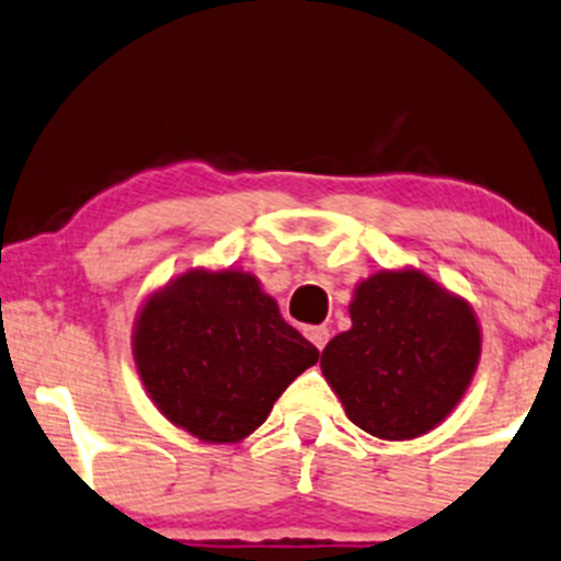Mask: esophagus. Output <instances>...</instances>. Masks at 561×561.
<instances>
[{
	"mask_svg": "<svg viewBox=\"0 0 561 561\" xmlns=\"http://www.w3.org/2000/svg\"><path fill=\"white\" fill-rule=\"evenodd\" d=\"M306 339L311 341V344L317 346V350H325V344L330 341V330L322 328V325H314V328H306Z\"/></svg>",
	"mask_w": 561,
	"mask_h": 561,
	"instance_id": "1",
	"label": "esophagus"
}]
</instances>
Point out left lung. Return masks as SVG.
Here are the masks:
<instances>
[{"mask_svg":"<svg viewBox=\"0 0 561 561\" xmlns=\"http://www.w3.org/2000/svg\"><path fill=\"white\" fill-rule=\"evenodd\" d=\"M352 328L320 368L346 416L385 440L420 438L462 400L481 357L468 300L416 268L379 271L355 287Z\"/></svg>","mask_w":561,"mask_h":561,"instance_id":"obj_1","label":"left lung"}]
</instances>
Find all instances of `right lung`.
Masks as SVG:
<instances>
[{
  "mask_svg": "<svg viewBox=\"0 0 561 561\" xmlns=\"http://www.w3.org/2000/svg\"><path fill=\"white\" fill-rule=\"evenodd\" d=\"M320 350L287 325L247 271H187L152 293L134 325V359L163 416L206 444H236Z\"/></svg>",
  "mask_w": 561,
  "mask_h": 561,
  "instance_id": "1",
  "label": "right lung"
}]
</instances>
